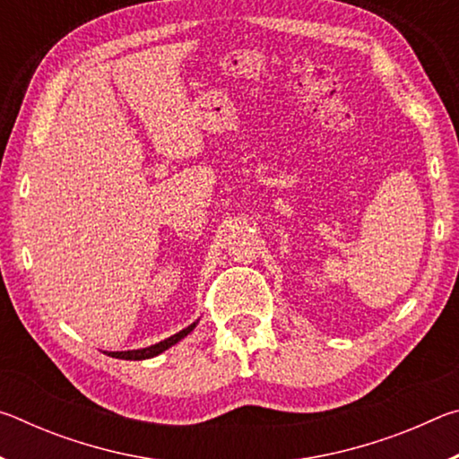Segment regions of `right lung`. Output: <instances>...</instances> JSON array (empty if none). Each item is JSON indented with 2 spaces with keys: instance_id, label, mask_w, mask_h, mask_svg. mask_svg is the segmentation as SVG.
<instances>
[{
  "instance_id": "obj_1",
  "label": "right lung",
  "mask_w": 459,
  "mask_h": 459,
  "mask_svg": "<svg viewBox=\"0 0 459 459\" xmlns=\"http://www.w3.org/2000/svg\"><path fill=\"white\" fill-rule=\"evenodd\" d=\"M198 322L190 324L188 328H184L182 332L174 333V336H169L166 340L158 342V344L153 346H147V348H142V351H127V352H108V356H113V359H121V360H145V359H153V356L161 354L164 351H168L169 346H174L176 342H180L184 336H188V333L196 328Z\"/></svg>"
}]
</instances>
